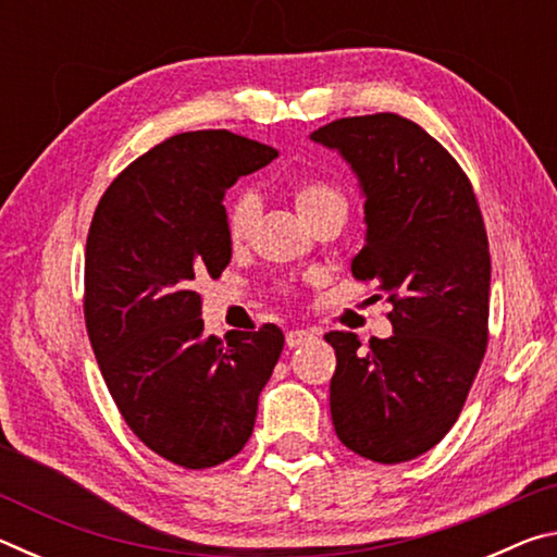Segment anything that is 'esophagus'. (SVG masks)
Segmentation results:
<instances>
[{
	"instance_id": "obj_1",
	"label": "esophagus",
	"mask_w": 557,
	"mask_h": 557,
	"mask_svg": "<svg viewBox=\"0 0 557 557\" xmlns=\"http://www.w3.org/2000/svg\"><path fill=\"white\" fill-rule=\"evenodd\" d=\"M312 338H317V334L309 332V329H289V332L285 334V342L289 348L305 346L307 342H312Z\"/></svg>"
}]
</instances>
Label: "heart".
Masks as SVG:
<instances>
[{"label":"heart","mask_w":557,"mask_h":557,"mask_svg":"<svg viewBox=\"0 0 557 557\" xmlns=\"http://www.w3.org/2000/svg\"><path fill=\"white\" fill-rule=\"evenodd\" d=\"M292 199H295L297 211L307 223H312L317 215H322L326 211L346 213V199L342 188L324 182V178H301V182H297L295 188H292ZM256 213L258 203L250 194L235 196L228 203V209H225V235H228V243L235 245V248L248 240Z\"/></svg>","instance_id":"obj_1"}]
</instances>
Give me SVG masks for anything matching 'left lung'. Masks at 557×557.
<instances>
[{
	"label": "left lung",
	"mask_w": 557,
	"mask_h": 557,
	"mask_svg": "<svg viewBox=\"0 0 557 557\" xmlns=\"http://www.w3.org/2000/svg\"><path fill=\"white\" fill-rule=\"evenodd\" d=\"M358 176L366 245L356 280L393 305V336L329 332V405L338 440L366 459L425 455L455 425L488 342L492 258L474 188L435 137L395 112L342 117L312 132Z\"/></svg>",
	"instance_id": "8db88e82"
}]
</instances>
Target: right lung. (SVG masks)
<instances>
[{"instance_id":"add662e5","label":"right lung","mask_w":557,"mask_h":557,"mask_svg":"<svg viewBox=\"0 0 557 557\" xmlns=\"http://www.w3.org/2000/svg\"><path fill=\"white\" fill-rule=\"evenodd\" d=\"M277 149L228 129L169 137L108 186L86 245V326L129 430L174 465L209 469L252 435L285 346L275 324L203 334L194 280L231 262L223 196Z\"/></svg>"}]
</instances>
